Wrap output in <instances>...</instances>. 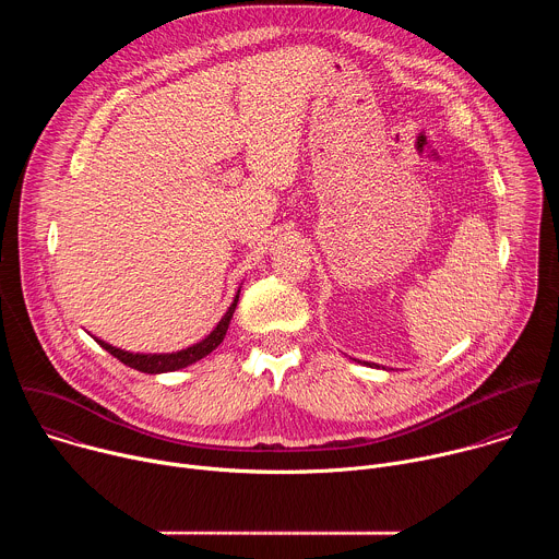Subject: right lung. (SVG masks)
I'll list each match as a JSON object with an SVG mask.
<instances>
[{"mask_svg":"<svg viewBox=\"0 0 559 559\" xmlns=\"http://www.w3.org/2000/svg\"><path fill=\"white\" fill-rule=\"evenodd\" d=\"M236 302H238V294L234 298V302L229 305V309L225 311V316L221 318V323L210 332L207 338H203L201 343L183 349V352H177V354H130V352H123V349H117L104 341H97L106 352H110L117 360H121L123 365L136 369V371H143V373H164V371H175V369H183L197 360H201L203 356H207L212 349H216L223 338H225V332L229 328V321H231V313L236 309Z\"/></svg>","mask_w":559,"mask_h":559,"instance_id":"add662e5","label":"right lung"}]
</instances>
